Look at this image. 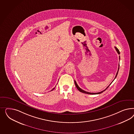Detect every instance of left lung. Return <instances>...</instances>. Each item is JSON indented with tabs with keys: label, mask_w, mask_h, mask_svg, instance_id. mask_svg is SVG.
I'll use <instances>...</instances> for the list:
<instances>
[{
	"label": "left lung",
	"mask_w": 134,
	"mask_h": 134,
	"mask_svg": "<svg viewBox=\"0 0 134 134\" xmlns=\"http://www.w3.org/2000/svg\"><path fill=\"white\" fill-rule=\"evenodd\" d=\"M115 49H116V52H118V54H120V52H119V49L116 48V47H115ZM119 60H120V56H119ZM119 64L118 65V72H117V73H116V76H115V78H114V79L116 78V77H117V75H118V71H119ZM112 81V82H113ZM75 85H76V87L77 88V89L80 91V92H82V93H86V94H101L102 93H103L104 91H105V90L106 89H107L108 88V87L110 86V85H109L106 88H105V90H103V91H102L101 92H97V93H91V92H87V91H85V90H82V89H81L79 86H78V85H77V82H76V81H75Z\"/></svg>",
	"instance_id": "8db88e82"
}]
</instances>
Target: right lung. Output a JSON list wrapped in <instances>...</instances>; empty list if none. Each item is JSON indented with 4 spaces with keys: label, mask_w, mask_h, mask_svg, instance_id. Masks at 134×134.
Segmentation results:
<instances>
[{
    "label": "right lung",
    "mask_w": 134,
    "mask_h": 134,
    "mask_svg": "<svg viewBox=\"0 0 134 134\" xmlns=\"http://www.w3.org/2000/svg\"><path fill=\"white\" fill-rule=\"evenodd\" d=\"M54 88H55V87H54V88H53V89H52V90H51V91H53V90H54Z\"/></svg>",
    "instance_id": "add662e5"
}]
</instances>
